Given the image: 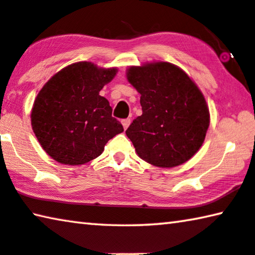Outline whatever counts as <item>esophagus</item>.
<instances>
[{
	"label": "esophagus",
	"mask_w": 255,
	"mask_h": 255,
	"mask_svg": "<svg viewBox=\"0 0 255 255\" xmlns=\"http://www.w3.org/2000/svg\"><path fill=\"white\" fill-rule=\"evenodd\" d=\"M130 123H131V120H130V119L122 120V125H123L124 130H127V128H128V125H130Z\"/></svg>",
	"instance_id": "1"
}]
</instances>
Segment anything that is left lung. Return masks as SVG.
Wrapping results in <instances>:
<instances>
[{"mask_svg": "<svg viewBox=\"0 0 255 255\" xmlns=\"http://www.w3.org/2000/svg\"><path fill=\"white\" fill-rule=\"evenodd\" d=\"M128 80L141 97L142 115L125 131L136 154L159 167L181 165L198 151L210 125L203 93L170 62L131 67Z\"/></svg>", "mask_w": 255, "mask_h": 255, "instance_id": "obj_1", "label": "left lung"}]
</instances>
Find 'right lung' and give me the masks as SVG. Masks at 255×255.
I'll list each match as a JSON object with an SVG mask.
<instances>
[{"mask_svg": "<svg viewBox=\"0 0 255 255\" xmlns=\"http://www.w3.org/2000/svg\"><path fill=\"white\" fill-rule=\"evenodd\" d=\"M116 68H98L91 62L69 65L58 72L38 93L32 127L43 149L54 160L81 165L104 151L108 140L124 131L100 90L114 78Z\"/></svg>", "mask_w": 255, "mask_h": 255, "instance_id": "add662e5", "label": "right lung"}]
</instances>
